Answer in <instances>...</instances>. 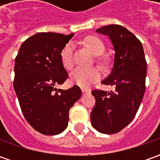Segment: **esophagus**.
Segmentation results:
<instances>
[{
    "mask_svg": "<svg viewBox=\"0 0 160 160\" xmlns=\"http://www.w3.org/2000/svg\"><path fill=\"white\" fill-rule=\"evenodd\" d=\"M82 92H83V94H88L90 93L91 92V90L90 89H88V88H86V87H83L82 89Z\"/></svg>",
    "mask_w": 160,
    "mask_h": 160,
    "instance_id": "esophagus-1",
    "label": "esophagus"
}]
</instances>
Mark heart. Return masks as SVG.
Instances as JSON below:
<instances>
[{
  "mask_svg": "<svg viewBox=\"0 0 160 160\" xmlns=\"http://www.w3.org/2000/svg\"><path fill=\"white\" fill-rule=\"evenodd\" d=\"M84 45L95 56H99L104 51V42L98 37H87L83 40ZM61 59L63 67L71 69L74 65V45L72 42L67 43L61 52ZM101 70L98 68H77L71 73V80L75 85L81 87H87L92 83L100 80Z\"/></svg>",
  "mask_w": 160,
  "mask_h": 160,
  "instance_id": "1",
  "label": "heart"
}]
</instances>
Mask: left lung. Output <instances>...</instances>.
Returning <instances> with one entry per match:
<instances>
[{
	"instance_id": "obj_1",
	"label": "left lung",
	"mask_w": 160,
	"mask_h": 160,
	"mask_svg": "<svg viewBox=\"0 0 160 160\" xmlns=\"http://www.w3.org/2000/svg\"><path fill=\"white\" fill-rule=\"evenodd\" d=\"M96 32L110 37L114 46V66L102 81L113 89L92 90L96 103L91 122L100 133L116 134L130 123L141 105L146 90L147 61L141 41L123 26L109 25Z\"/></svg>"
}]
</instances>
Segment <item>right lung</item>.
<instances>
[{
  "instance_id": "right-lung-1",
  "label": "right lung",
  "mask_w": 160,
  "mask_h": 160,
  "mask_svg": "<svg viewBox=\"0 0 160 160\" xmlns=\"http://www.w3.org/2000/svg\"><path fill=\"white\" fill-rule=\"evenodd\" d=\"M73 33L38 32L23 42L15 57L13 87L20 109L32 127L55 135L66 129L70 108L81 97L77 85L56 89L68 78L61 52Z\"/></svg>"
}]
</instances>
